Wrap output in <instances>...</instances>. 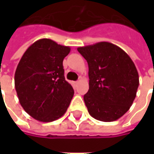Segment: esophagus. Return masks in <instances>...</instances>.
<instances>
[{
    "instance_id": "esophagus-1",
    "label": "esophagus",
    "mask_w": 154,
    "mask_h": 154,
    "mask_svg": "<svg viewBox=\"0 0 154 154\" xmlns=\"http://www.w3.org/2000/svg\"><path fill=\"white\" fill-rule=\"evenodd\" d=\"M77 84H78V82H73V86H74V87H77Z\"/></svg>"
}]
</instances>
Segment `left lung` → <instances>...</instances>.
Listing matches in <instances>:
<instances>
[{"label":"left lung","instance_id":"8db88e82","mask_svg":"<svg viewBox=\"0 0 154 154\" xmlns=\"http://www.w3.org/2000/svg\"><path fill=\"white\" fill-rule=\"evenodd\" d=\"M77 51L89 67V90L83 97L89 114L104 122L119 119L132 106L139 87L134 62L109 42L79 47Z\"/></svg>","mask_w":154,"mask_h":154}]
</instances>
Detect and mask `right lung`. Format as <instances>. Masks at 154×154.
Listing matches in <instances>:
<instances>
[{"instance_id": "add662e5", "label": "right lung", "mask_w": 154, "mask_h": 154, "mask_svg": "<svg viewBox=\"0 0 154 154\" xmlns=\"http://www.w3.org/2000/svg\"><path fill=\"white\" fill-rule=\"evenodd\" d=\"M68 46L41 38L23 54L15 73V87L23 109L41 122H52L66 113L74 95L65 80L63 61Z\"/></svg>"}]
</instances>
